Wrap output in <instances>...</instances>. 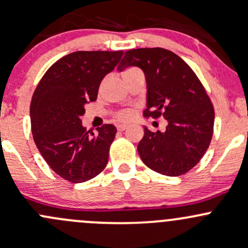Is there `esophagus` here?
<instances>
[{
	"label": "esophagus",
	"instance_id": "34e87169",
	"mask_svg": "<svg viewBox=\"0 0 248 248\" xmlns=\"http://www.w3.org/2000/svg\"><path fill=\"white\" fill-rule=\"evenodd\" d=\"M116 128H117V131H119V132H124V129L127 128V126H126V124H117Z\"/></svg>",
	"mask_w": 248,
	"mask_h": 248
}]
</instances>
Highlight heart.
I'll list each match as a JSON object with an SVG mask.
<instances>
[{
  "label": "heart",
  "mask_w": 248,
  "mask_h": 248,
  "mask_svg": "<svg viewBox=\"0 0 248 248\" xmlns=\"http://www.w3.org/2000/svg\"><path fill=\"white\" fill-rule=\"evenodd\" d=\"M135 72H141V71H140L138 67H128V69H126L124 71V77L129 76V75L135 74ZM132 117H133V111L129 110V109H122V110H119L115 114V119L122 122L129 121V120H132Z\"/></svg>",
  "instance_id": "b5f03b06"
}]
</instances>
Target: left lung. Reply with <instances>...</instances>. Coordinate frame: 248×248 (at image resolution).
I'll return each instance as SVG.
<instances>
[{"label": "left lung", "instance_id": "8db88e82", "mask_svg": "<svg viewBox=\"0 0 248 248\" xmlns=\"http://www.w3.org/2000/svg\"><path fill=\"white\" fill-rule=\"evenodd\" d=\"M138 66L147 83L144 116H163L165 132L145 127L138 152L145 165L165 176L186 173L204 155L214 132L215 111L204 87L191 67L169 49L137 48L124 53L119 71Z\"/></svg>", "mask_w": 248, "mask_h": 248}]
</instances>
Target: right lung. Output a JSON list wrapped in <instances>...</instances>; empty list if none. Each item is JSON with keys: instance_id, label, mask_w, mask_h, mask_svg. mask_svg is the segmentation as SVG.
Here are the masks:
<instances>
[{"instance_id": "1", "label": "right lung", "mask_w": 248, "mask_h": 248, "mask_svg": "<svg viewBox=\"0 0 248 248\" xmlns=\"http://www.w3.org/2000/svg\"><path fill=\"white\" fill-rule=\"evenodd\" d=\"M124 51H78L45 72L31 102V124L39 152L58 176L83 183L104 170L116 134L113 124L87 131L80 117L97 98L101 80L113 71Z\"/></svg>"}]
</instances>
